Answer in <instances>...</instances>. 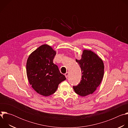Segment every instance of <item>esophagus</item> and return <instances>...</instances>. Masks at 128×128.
I'll return each instance as SVG.
<instances>
[{
	"mask_svg": "<svg viewBox=\"0 0 128 128\" xmlns=\"http://www.w3.org/2000/svg\"><path fill=\"white\" fill-rule=\"evenodd\" d=\"M68 75H69V73H68V72H67L66 73V74H65V77H66V78H67L68 76Z\"/></svg>",
	"mask_w": 128,
	"mask_h": 128,
	"instance_id": "obj_1",
	"label": "esophagus"
}]
</instances>
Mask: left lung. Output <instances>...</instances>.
<instances>
[{
  "label": "left lung",
  "instance_id": "left-lung-1",
  "mask_svg": "<svg viewBox=\"0 0 128 128\" xmlns=\"http://www.w3.org/2000/svg\"><path fill=\"white\" fill-rule=\"evenodd\" d=\"M76 61L81 68L82 75L80 84L73 88L77 94L82 97L92 94L103 79V62L96 54L87 50L82 51L81 59H76Z\"/></svg>",
  "mask_w": 128,
  "mask_h": 128
}]
</instances>
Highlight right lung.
I'll use <instances>...</instances> for the list:
<instances>
[{
    "mask_svg": "<svg viewBox=\"0 0 128 128\" xmlns=\"http://www.w3.org/2000/svg\"><path fill=\"white\" fill-rule=\"evenodd\" d=\"M56 54L50 46L45 44L33 51L27 61L29 82L36 92L44 96L55 93L59 84L66 80L58 67L53 63Z\"/></svg>",
    "mask_w": 128,
    "mask_h": 128,
    "instance_id": "right-lung-1",
    "label": "right lung"
}]
</instances>
